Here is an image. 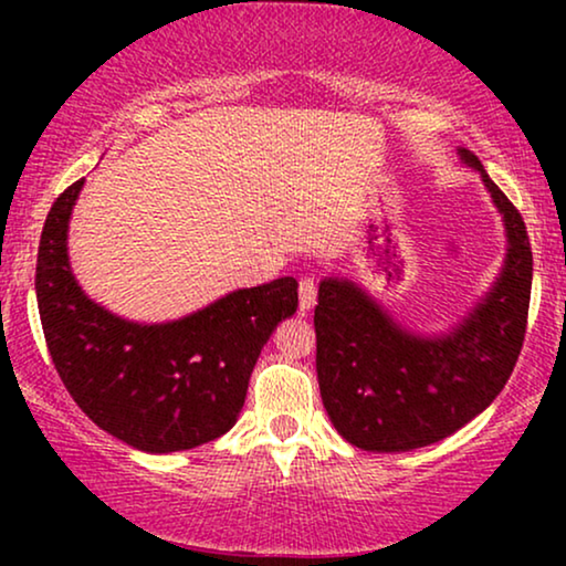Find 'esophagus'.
<instances>
[{
	"mask_svg": "<svg viewBox=\"0 0 566 566\" xmlns=\"http://www.w3.org/2000/svg\"><path fill=\"white\" fill-rule=\"evenodd\" d=\"M316 304V281L314 277H301L298 283V306L301 312H312Z\"/></svg>",
	"mask_w": 566,
	"mask_h": 566,
	"instance_id": "1",
	"label": "esophagus"
}]
</instances>
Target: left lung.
I'll use <instances>...</instances> for the list:
<instances>
[{
  "mask_svg": "<svg viewBox=\"0 0 566 566\" xmlns=\"http://www.w3.org/2000/svg\"><path fill=\"white\" fill-rule=\"evenodd\" d=\"M502 216L507 252L492 289L446 332L399 324L347 277L319 283L314 308L316 378L324 409L347 443L401 453L438 443L482 415L513 374L528 322L533 254L521 213L469 149Z\"/></svg>",
  "mask_w": 566,
  "mask_h": 566,
  "instance_id": "left-lung-1",
  "label": "left lung"
}]
</instances>
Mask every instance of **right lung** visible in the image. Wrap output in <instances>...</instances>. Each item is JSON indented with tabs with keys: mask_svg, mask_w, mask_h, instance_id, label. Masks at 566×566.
<instances>
[{
	"mask_svg": "<svg viewBox=\"0 0 566 566\" xmlns=\"http://www.w3.org/2000/svg\"><path fill=\"white\" fill-rule=\"evenodd\" d=\"M84 180L51 206L38 247L35 296L66 391L97 428L144 453L203 446L234 428L260 350L296 314V277L239 289L172 322H130L82 291L69 262V219Z\"/></svg>",
	"mask_w": 566,
	"mask_h": 566,
	"instance_id": "right-lung-1",
	"label": "right lung"
}]
</instances>
